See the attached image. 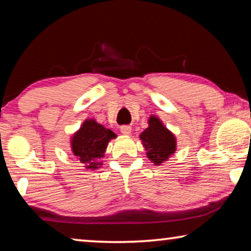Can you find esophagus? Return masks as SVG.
Segmentation results:
<instances>
[{
    "mask_svg": "<svg viewBox=\"0 0 251 251\" xmlns=\"http://www.w3.org/2000/svg\"><path fill=\"white\" fill-rule=\"evenodd\" d=\"M121 131H122V134H124V135H130L131 127L130 126H122Z\"/></svg>",
    "mask_w": 251,
    "mask_h": 251,
    "instance_id": "obj_1",
    "label": "esophagus"
}]
</instances>
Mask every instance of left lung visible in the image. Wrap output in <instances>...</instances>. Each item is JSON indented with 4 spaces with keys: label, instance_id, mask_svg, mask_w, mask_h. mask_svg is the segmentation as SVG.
<instances>
[{
    "label": "left lung",
    "instance_id": "obj_1",
    "mask_svg": "<svg viewBox=\"0 0 251 251\" xmlns=\"http://www.w3.org/2000/svg\"><path fill=\"white\" fill-rule=\"evenodd\" d=\"M139 138L145 147L148 159L157 166L167 161L176 151V136L155 115L148 118V127L141 133Z\"/></svg>",
    "mask_w": 251,
    "mask_h": 251
}]
</instances>
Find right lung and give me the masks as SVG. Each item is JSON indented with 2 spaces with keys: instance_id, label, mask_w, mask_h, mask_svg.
Returning a JSON list of instances; mask_svg holds the SVG:
<instances>
[{
  "instance_id": "right-lung-1",
  "label": "right lung",
  "mask_w": 251,
  "mask_h": 251,
  "mask_svg": "<svg viewBox=\"0 0 251 251\" xmlns=\"http://www.w3.org/2000/svg\"><path fill=\"white\" fill-rule=\"evenodd\" d=\"M117 135L107 129L94 118H87L71 137L73 155L86 169H99L103 165V158L109 141Z\"/></svg>"
}]
</instances>
